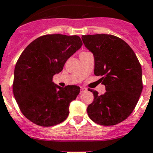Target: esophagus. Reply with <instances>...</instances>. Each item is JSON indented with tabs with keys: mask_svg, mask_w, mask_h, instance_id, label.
I'll use <instances>...</instances> for the list:
<instances>
[{
	"mask_svg": "<svg viewBox=\"0 0 153 153\" xmlns=\"http://www.w3.org/2000/svg\"><path fill=\"white\" fill-rule=\"evenodd\" d=\"M86 91H87V88H85V87L80 88V92H81V93H83V92Z\"/></svg>",
	"mask_w": 153,
	"mask_h": 153,
	"instance_id": "obj_1",
	"label": "esophagus"
}]
</instances>
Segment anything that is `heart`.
Returning a JSON list of instances; mask_svg holds the SVG:
<instances>
[{"label": "heart", "instance_id": "obj_1", "mask_svg": "<svg viewBox=\"0 0 153 153\" xmlns=\"http://www.w3.org/2000/svg\"><path fill=\"white\" fill-rule=\"evenodd\" d=\"M82 53H83V52H82Z\"/></svg>", "mask_w": 153, "mask_h": 153}]
</instances>
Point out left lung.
<instances>
[{"label":"left lung","instance_id":"obj_1","mask_svg":"<svg viewBox=\"0 0 153 153\" xmlns=\"http://www.w3.org/2000/svg\"><path fill=\"white\" fill-rule=\"evenodd\" d=\"M85 46L94 56V74L101 76L104 94L88 88L94 101L87 112L94 123L114 126L131 114L143 89L140 62L129 45L113 35L82 36Z\"/></svg>","mask_w":153,"mask_h":153}]
</instances>
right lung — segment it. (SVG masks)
Returning a JSON list of instances; mask_svg holds the SVG:
<instances>
[{
    "instance_id": "1",
    "label": "right lung",
    "mask_w": 153,
    "mask_h": 153,
    "mask_svg": "<svg viewBox=\"0 0 153 153\" xmlns=\"http://www.w3.org/2000/svg\"><path fill=\"white\" fill-rule=\"evenodd\" d=\"M82 45L78 36L48 34L35 39L22 53L15 68L13 94L22 114L33 123L49 127L68 117L69 104L80 88H61L52 79Z\"/></svg>"
}]
</instances>
